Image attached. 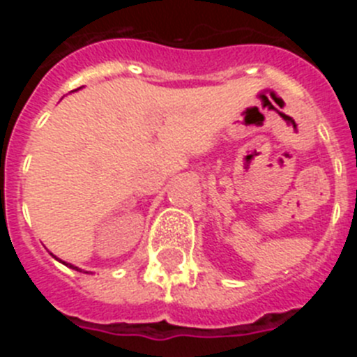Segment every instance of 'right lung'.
Wrapping results in <instances>:
<instances>
[{"label":"right lung","instance_id":"1","mask_svg":"<svg viewBox=\"0 0 357 357\" xmlns=\"http://www.w3.org/2000/svg\"><path fill=\"white\" fill-rule=\"evenodd\" d=\"M53 255V254H52ZM53 257H55V255H53ZM55 259L56 261H61V263L62 264H66V266H69V268H73V270H77V272H82V270H80V268H78V266H75V264H71V263H66V261H62V259H59V257H55ZM84 273H87V272H84Z\"/></svg>","mask_w":357,"mask_h":357}]
</instances>
